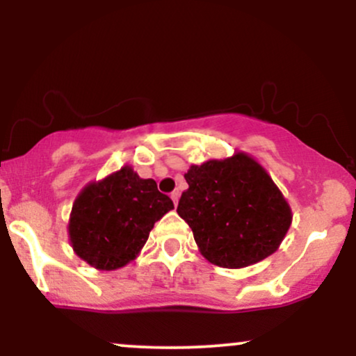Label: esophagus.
Masks as SVG:
<instances>
[{"mask_svg":"<svg viewBox=\"0 0 356 356\" xmlns=\"http://www.w3.org/2000/svg\"><path fill=\"white\" fill-rule=\"evenodd\" d=\"M170 197H172L174 204H175V206H177V202H179V197H181V192H179V189H175L174 192H170Z\"/></svg>","mask_w":356,"mask_h":356,"instance_id":"1","label":"esophagus"}]
</instances>
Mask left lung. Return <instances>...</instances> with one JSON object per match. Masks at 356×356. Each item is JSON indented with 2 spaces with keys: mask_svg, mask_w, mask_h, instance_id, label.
I'll use <instances>...</instances> for the list:
<instances>
[{
  "mask_svg": "<svg viewBox=\"0 0 356 356\" xmlns=\"http://www.w3.org/2000/svg\"><path fill=\"white\" fill-rule=\"evenodd\" d=\"M177 214L189 224L201 254L239 269L266 259L291 226V207L263 165L244 152L191 165Z\"/></svg>",
  "mask_w": 356,
  "mask_h": 356,
  "instance_id": "1",
  "label": "left lung"
}]
</instances>
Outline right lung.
<instances>
[{
    "instance_id": "add662e5",
    "label": "right lung",
    "mask_w": 356,
    "mask_h": 356,
    "mask_svg": "<svg viewBox=\"0 0 356 356\" xmlns=\"http://www.w3.org/2000/svg\"><path fill=\"white\" fill-rule=\"evenodd\" d=\"M174 209L154 179H142L124 165L102 181L90 182L73 202L68 238L75 254L100 271L134 261L154 224Z\"/></svg>"
}]
</instances>
